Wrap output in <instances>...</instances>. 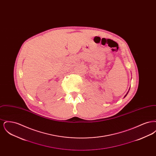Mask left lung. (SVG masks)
<instances>
[{
  "label": "left lung",
  "instance_id": "8db88e82",
  "mask_svg": "<svg viewBox=\"0 0 156 156\" xmlns=\"http://www.w3.org/2000/svg\"><path fill=\"white\" fill-rule=\"evenodd\" d=\"M127 93H128V92H127ZM127 94H126V95H125V97H126V95H127Z\"/></svg>",
  "mask_w": 156,
  "mask_h": 156
}]
</instances>
